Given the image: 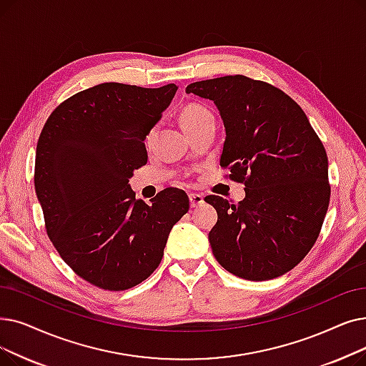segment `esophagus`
I'll list each match as a JSON object with an SVG mask.
<instances>
[{
	"instance_id": "1",
	"label": "esophagus",
	"mask_w": 366,
	"mask_h": 366,
	"mask_svg": "<svg viewBox=\"0 0 366 366\" xmlns=\"http://www.w3.org/2000/svg\"><path fill=\"white\" fill-rule=\"evenodd\" d=\"M188 197H189V204H192V208H197V206L203 203V196L199 193H189Z\"/></svg>"
}]
</instances>
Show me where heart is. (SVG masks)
<instances>
[{"label":"heart","instance_id":"obj_1","mask_svg":"<svg viewBox=\"0 0 366 366\" xmlns=\"http://www.w3.org/2000/svg\"><path fill=\"white\" fill-rule=\"evenodd\" d=\"M209 117H212V114L206 107L199 106V104L188 106L181 115V125H182V129H185V127L196 124V122H199L204 118H209Z\"/></svg>","mask_w":366,"mask_h":366}]
</instances>
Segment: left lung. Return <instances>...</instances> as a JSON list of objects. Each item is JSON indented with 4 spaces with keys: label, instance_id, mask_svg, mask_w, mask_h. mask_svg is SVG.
<instances>
[{
    "label": "left lung",
    "instance_id": "left-lung-1",
    "mask_svg": "<svg viewBox=\"0 0 366 366\" xmlns=\"http://www.w3.org/2000/svg\"><path fill=\"white\" fill-rule=\"evenodd\" d=\"M224 121L219 166L245 185V199L204 200L217 209L209 232L217 262L230 274L264 281L302 262L320 234L330 200L327 155L302 107L274 85L234 74L189 84Z\"/></svg>",
    "mask_w": 366,
    "mask_h": 366
}]
</instances>
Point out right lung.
<instances>
[{
  "label": "right lung",
  "instance_id": "right-lung-1",
  "mask_svg": "<svg viewBox=\"0 0 366 366\" xmlns=\"http://www.w3.org/2000/svg\"><path fill=\"white\" fill-rule=\"evenodd\" d=\"M177 89L95 85L62 102L40 133L34 187L47 236L95 287L121 292L145 281L189 209L179 188H164L147 204L129 185L147 164L144 140Z\"/></svg>",
  "mask_w": 366,
  "mask_h": 366
}]
</instances>
